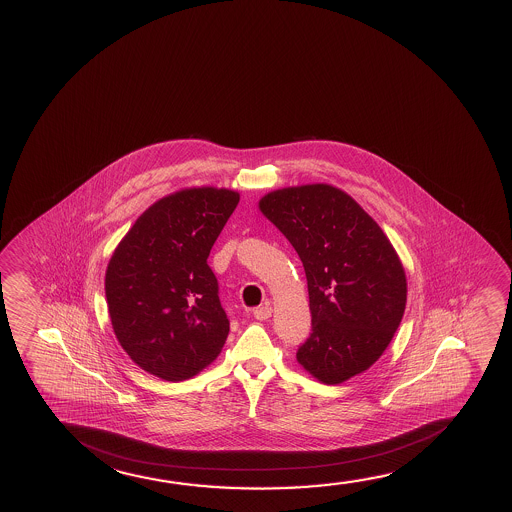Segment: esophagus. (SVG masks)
<instances>
[{
  "instance_id": "1",
  "label": "esophagus",
  "mask_w": 512,
  "mask_h": 512,
  "mask_svg": "<svg viewBox=\"0 0 512 512\" xmlns=\"http://www.w3.org/2000/svg\"><path fill=\"white\" fill-rule=\"evenodd\" d=\"M254 317L258 318V320H268V318L272 317L270 304H265V306L254 309Z\"/></svg>"
}]
</instances>
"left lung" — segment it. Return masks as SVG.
<instances>
[{
  "instance_id": "left-lung-1",
  "label": "left lung",
  "mask_w": 512,
  "mask_h": 512,
  "mask_svg": "<svg viewBox=\"0 0 512 512\" xmlns=\"http://www.w3.org/2000/svg\"><path fill=\"white\" fill-rule=\"evenodd\" d=\"M260 210L299 254L311 334L297 361L325 384L374 365L404 317L406 272L379 224L331 185L270 192Z\"/></svg>"
}]
</instances>
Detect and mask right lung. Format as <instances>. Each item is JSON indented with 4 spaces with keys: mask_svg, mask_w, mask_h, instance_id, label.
<instances>
[{
    "mask_svg": "<svg viewBox=\"0 0 512 512\" xmlns=\"http://www.w3.org/2000/svg\"><path fill=\"white\" fill-rule=\"evenodd\" d=\"M240 195L187 188L149 206L117 245L105 292L115 336L149 374H199L226 343L229 318L208 256Z\"/></svg>",
    "mask_w": 512,
    "mask_h": 512,
    "instance_id": "right-lung-1",
    "label": "right lung"
}]
</instances>
